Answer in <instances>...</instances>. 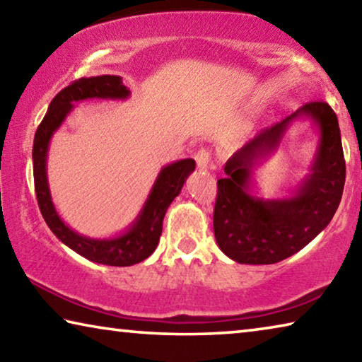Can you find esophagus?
I'll return each mask as SVG.
<instances>
[{
  "mask_svg": "<svg viewBox=\"0 0 362 362\" xmlns=\"http://www.w3.org/2000/svg\"><path fill=\"white\" fill-rule=\"evenodd\" d=\"M194 159H196V164H198V169L199 170H207L209 168H212V164H211V153L207 151V150H199L194 155Z\"/></svg>",
  "mask_w": 362,
  "mask_h": 362,
  "instance_id": "1",
  "label": "esophagus"
}]
</instances>
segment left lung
Returning a JSON list of instances; mask_svg holds the SVG:
<instances>
[{
    "mask_svg": "<svg viewBox=\"0 0 362 362\" xmlns=\"http://www.w3.org/2000/svg\"><path fill=\"white\" fill-rule=\"evenodd\" d=\"M306 119L318 132L310 173L287 199L265 200L253 188V169L284 143L288 127ZM217 182L214 233L222 252L246 265L287 259L326 228L340 204L345 185L339 119L326 102H310L278 124L249 140L225 164Z\"/></svg>",
    "mask_w": 362,
    "mask_h": 362,
    "instance_id": "8db88e82",
    "label": "left lung"
}]
</instances>
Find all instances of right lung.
I'll return each instance as SVG.
<instances>
[{
    "label": "right lung",
    "instance_id": "obj_1",
    "mask_svg": "<svg viewBox=\"0 0 362 362\" xmlns=\"http://www.w3.org/2000/svg\"><path fill=\"white\" fill-rule=\"evenodd\" d=\"M129 95L131 90L122 84L121 76L102 75L78 79L60 90L49 103L47 113L36 129L33 140L35 192L45 222L54 235L76 254L94 263L110 267L136 265L155 252L168 207L175 196H179L183 183L194 170V159H179L161 168L142 209L124 231L110 238H90L70 228L54 206L47 180V151L52 136L73 112L75 103L94 99L126 100Z\"/></svg>",
    "mask_w": 362,
    "mask_h": 362
}]
</instances>
